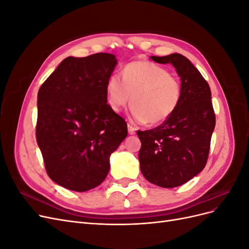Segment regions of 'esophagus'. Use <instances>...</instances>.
<instances>
[{"mask_svg":"<svg viewBox=\"0 0 249 249\" xmlns=\"http://www.w3.org/2000/svg\"><path fill=\"white\" fill-rule=\"evenodd\" d=\"M127 130H129V134H131V135H134V134H136V131H137V129L136 127H135L134 125H132V124H127Z\"/></svg>","mask_w":249,"mask_h":249,"instance_id":"esophagus-1","label":"esophagus"}]
</instances>
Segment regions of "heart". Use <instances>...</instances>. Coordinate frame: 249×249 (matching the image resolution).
<instances>
[{"label": "heart", "instance_id": "1", "mask_svg": "<svg viewBox=\"0 0 249 249\" xmlns=\"http://www.w3.org/2000/svg\"><path fill=\"white\" fill-rule=\"evenodd\" d=\"M106 83L107 103L118 112L131 102L134 118L139 123L159 124L171 117L182 99L179 80L165 67L147 60L127 63ZM132 99H130V95Z\"/></svg>", "mask_w": 249, "mask_h": 249}]
</instances>
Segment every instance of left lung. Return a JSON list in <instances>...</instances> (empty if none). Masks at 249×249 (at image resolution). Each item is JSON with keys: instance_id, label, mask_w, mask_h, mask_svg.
<instances>
[{"instance_id": "8db88e82", "label": "left lung", "mask_w": 249, "mask_h": 249, "mask_svg": "<svg viewBox=\"0 0 249 249\" xmlns=\"http://www.w3.org/2000/svg\"><path fill=\"white\" fill-rule=\"evenodd\" d=\"M150 58L158 63H170L177 70L182 81V99L166 122L137 132L140 169L152 184L173 188L205 168L216 118L208 82L189 59L177 53Z\"/></svg>"}]
</instances>
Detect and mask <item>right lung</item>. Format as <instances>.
<instances>
[{
  "label": "right lung",
  "mask_w": 249,
  "mask_h": 249,
  "mask_svg": "<svg viewBox=\"0 0 249 249\" xmlns=\"http://www.w3.org/2000/svg\"><path fill=\"white\" fill-rule=\"evenodd\" d=\"M116 63L108 53L67 57L39 88L37 144L48 176L66 189L85 192L102 184L111 154L127 135L124 119L107 104Z\"/></svg>",
  "instance_id": "obj_1"
}]
</instances>
